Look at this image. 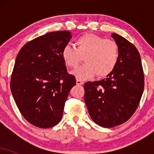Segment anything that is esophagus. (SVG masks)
<instances>
[{
    "instance_id": "esophagus-1",
    "label": "esophagus",
    "mask_w": 154,
    "mask_h": 154,
    "mask_svg": "<svg viewBox=\"0 0 154 154\" xmlns=\"http://www.w3.org/2000/svg\"><path fill=\"white\" fill-rule=\"evenodd\" d=\"M76 82H77V85H81L84 84V82H83L82 80H81V79H77Z\"/></svg>"
}]
</instances>
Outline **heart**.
I'll use <instances>...</instances> for the list:
<instances>
[{
	"label": "heart",
	"mask_w": 154,
	"mask_h": 154,
	"mask_svg": "<svg viewBox=\"0 0 154 154\" xmlns=\"http://www.w3.org/2000/svg\"><path fill=\"white\" fill-rule=\"evenodd\" d=\"M75 47L66 45L61 51V57L69 68H75L82 61L85 63L76 69L72 75L79 79L105 77L115 69L119 61L117 43L111 39H104L94 34H85L75 40Z\"/></svg>",
	"instance_id": "heart-1"
}]
</instances>
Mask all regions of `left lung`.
I'll list each match as a JSON object with an SVG mask.
<instances>
[{"label":"left lung","mask_w":154,"mask_h":154,"mask_svg":"<svg viewBox=\"0 0 154 154\" xmlns=\"http://www.w3.org/2000/svg\"><path fill=\"white\" fill-rule=\"evenodd\" d=\"M111 36L119 50L115 69L105 79L84 85V99L91 119L107 128L122 125L131 117L144 90L143 70L137 49L118 34Z\"/></svg>","instance_id":"1"}]
</instances>
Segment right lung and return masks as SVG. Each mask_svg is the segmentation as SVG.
<instances>
[{
	"label": "right lung",
	"mask_w": 154,
	"mask_h": 154,
	"mask_svg": "<svg viewBox=\"0 0 154 154\" xmlns=\"http://www.w3.org/2000/svg\"><path fill=\"white\" fill-rule=\"evenodd\" d=\"M71 38L69 31L48 32L26 43L16 59L11 91L22 116L38 128H49L61 121L76 85L61 57Z\"/></svg>",
	"instance_id": "right-lung-1"
}]
</instances>
